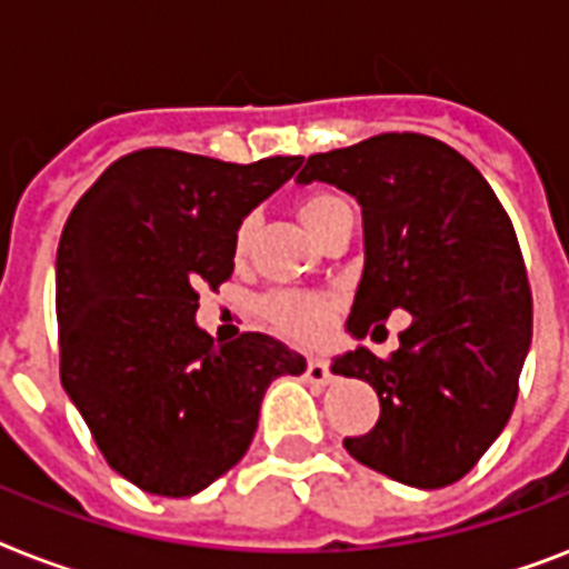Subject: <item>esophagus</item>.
<instances>
[{"label": "esophagus", "mask_w": 569, "mask_h": 569, "mask_svg": "<svg viewBox=\"0 0 569 569\" xmlns=\"http://www.w3.org/2000/svg\"><path fill=\"white\" fill-rule=\"evenodd\" d=\"M303 378H307V383H312V387H328L330 380H333V375H330V369L325 360H319V357H310V360H307V372H303Z\"/></svg>", "instance_id": "esophagus-1"}]
</instances>
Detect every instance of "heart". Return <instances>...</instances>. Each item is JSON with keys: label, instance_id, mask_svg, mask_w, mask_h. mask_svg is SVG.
Instances as JSON below:
<instances>
[{"label": "heart", "instance_id": "1", "mask_svg": "<svg viewBox=\"0 0 569 569\" xmlns=\"http://www.w3.org/2000/svg\"><path fill=\"white\" fill-rule=\"evenodd\" d=\"M346 212H351L346 200L330 191H310L298 200V218L316 239H321L330 223ZM250 236H253V221L248 218L236 230L239 257L248 250ZM266 316L286 337L298 339V342H319L328 337L330 325H333V301L319 292H274L271 298H266Z\"/></svg>", "mask_w": 569, "mask_h": 569}]
</instances>
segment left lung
Listing matches in <instances>:
<instances>
[{
  "instance_id": "left-lung-1",
  "label": "left lung",
  "mask_w": 569,
  "mask_h": 569,
  "mask_svg": "<svg viewBox=\"0 0 569 569\" xmlns=\"http://www.w3.org/2000/svg\"><path fill=\"white\" fill-rule=\"evenodd\" d=\"M298 182L337 186L363 209L348 333L363 339L392 310L413 316L389 360L366 346L333 357V372L372 383L380 398L378 425L346 437L348 455L401 485H455L511 419L531 346L511 218L476 164L416 132L310 156Z\"/></svg>"
}]
</instances>
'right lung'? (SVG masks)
<instances>
[{"mask_svg":"<svg viewBox=\"0 0 569 569\" xmlns=\"http://www.w3.org/2000/svg\"><path fill=\"white\" fill-rule=\"evenodd\" d=\"M301 156L232 164L138 150L67 218L56 259L61 383L109 467L153 496H194L236 467L271 380L307 369L266 333L214 342L197 289L232 274L236 230Z\"/></svg>","mask_w":569,"mask_h":569,"instance_id":"add662e5","label":"right lung"}]
</instances>
